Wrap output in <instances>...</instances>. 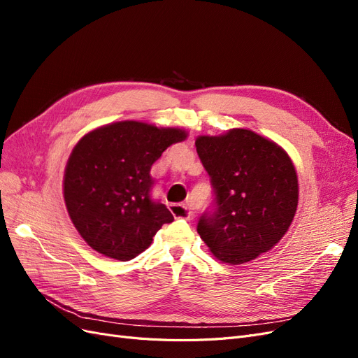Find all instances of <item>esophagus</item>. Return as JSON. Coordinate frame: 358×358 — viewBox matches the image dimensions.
Masks as SVG:
<instances>
[{
  "mask_svg": "<svg viewBox=\"0 0 358 358\" xmlns=\"http://www.w3.org/2000/svg\"><path fill=\"white\" fill-rule=\"evenodd\" d=\"M170 212L175 215V218H185L189 220L192 216V209L191 204L185 203V204H170Z\"/></svg>",
  "mask_w": 358,
  "mask_h": 358,
  "instance_id": "34e87169",
  "label": "esophagus"
}]
</instances>
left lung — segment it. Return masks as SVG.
I'll list each match as a JSON object with an SVG mask.
<instances>
[{
	"label": "left lung",
	"mask_w": 358,
	"mask_h": 358,
	"mask_svg": "<svg viewBox=\"0 0 358 358\" xmlns=\"http://www.w3.org/2000/svg\"><path fill=\"white\" fill-rule=\"evenodd\" d=\"M196 148L215 194L213 209L197 224L203 242L233 266L270 251L297 210V173L288 154L245 128L200 136Z\"/></svg>",
	"instance_id": "1"
}]
</instances>
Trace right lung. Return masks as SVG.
<instances>
[{
    "instance_id": "add662e5",
    "label": "right lung",
    "mask_w": 358,
    "mask_h": 358,
    "mask_svg": "<svg viewBox=\"0 0 358 358\" xmlns=\"http://www.w3.org/2000/svg\"><path fill=\"white\" fill-rule=\"evenodd\" d=\"M185 138L180 128L121 121L79 140L64 173V200L76 230L96 252L128 262L173 221L166 206L150 199V167Z\"/></svg>"
}]
</instances>
